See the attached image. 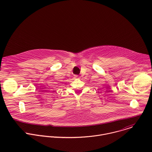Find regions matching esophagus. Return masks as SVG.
<instances>
[{
    "instance_id": "obj_1",
    "label": "esophagus",
    "mask_w": 152,
    "mask_h": 152,
    "mask_svg": "<svg viewBox=\"0 0 152 152\" xmlns=\"http://www.w3.org/2000/svg\"><path fill=\"white\" fill-rule=\"evenodd\" d=\"M75 76L76 77H78V76H77V75H75Z\"/></svg>"
}]
</instances>
